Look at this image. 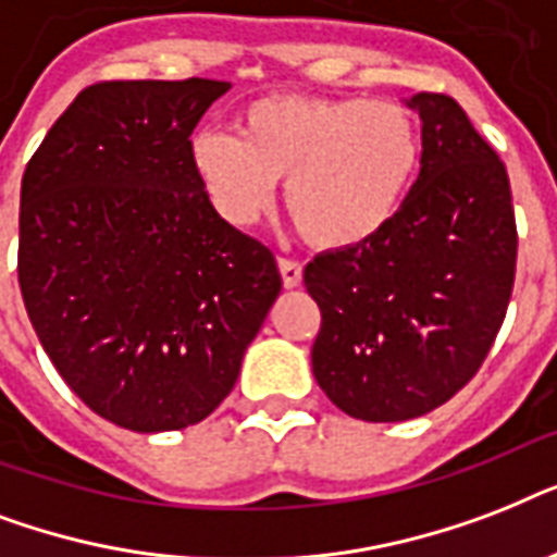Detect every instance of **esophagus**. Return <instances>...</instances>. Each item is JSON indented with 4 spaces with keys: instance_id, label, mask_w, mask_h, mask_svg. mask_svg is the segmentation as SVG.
Returning a JSON list of instances; mask_svg holds the SVG:
<instances>
[{
    "instance_id": "esophagus-1",
    "label": "esophagus",
    "mask_w": 557,
    "mask_h": 557,
    "mask_svg": "<svg viewBox=\"0 0 557 557\" xmlns=\"http://www.w3.org/2000/svg\"><path fill=\"white\" fill-rule=\"evenodd\" d=\"M277 265H280V277H283V286L295 288L304 283V265H300V262L288 260V257H280Z\"/></svg>"
}]
</instances>
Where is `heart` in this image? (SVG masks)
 Wrapping results in <instances>:
<instances>
[{"mask_svg":"<svg viewBox=\"0 0 557 557\" xmlns=\"http://www.w3.org/2000/svg\"><path fill=\"white\" fill-rule=\"evenodd\" d=\"M419 117L396 100L265 95L245 103L234 135L205 129L190 161L213 208L253 225L286 182V210L306 243L349 251L405 208L422 170Z\"/></svg>","mask_w":557,"mask_h":557,"instance_id":"b5f03b06","label":"heart"}]
</instances>
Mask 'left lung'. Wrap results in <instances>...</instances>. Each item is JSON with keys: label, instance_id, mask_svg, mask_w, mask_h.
<instances>
[{"label": "left lung", "instance_id": "left-lung-1", "mask_svg": "<svg viewBox=\"0 0 557 557\" xmlns=\"http://www.w3.org/2000/svg\"><path fill=\"white\" fill-rule=\"evenodd\" d=\"M422 170L372 243L318 253L304 283L321 309L312 372L344 413H431L483 367L515 286L509 173L457 100L416 91Z\"/></svg>", "mask_w": 557, "mask_h": 557}]
</instances>
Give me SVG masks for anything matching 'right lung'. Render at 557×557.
Masks as SVG:
<instances>
[{
    "instance_id": "right-lung-1",
    "label": "right lung",
    "mask_w": 557,
    "mask_h": 557,
    "mask_svg": "<svg viewBox=\"0 0 557 557\" xmlns=\"http://www.w3.org/2000/svg\"><path fill=\"white\" fill-rule=\"evenodd\" d=\"M225 81L91 83L22 173L20 288L83 405L126 431H182L234 389L280 280L210 205L190 135Z\"/></svg>"
}]
</instances>
